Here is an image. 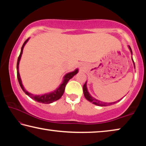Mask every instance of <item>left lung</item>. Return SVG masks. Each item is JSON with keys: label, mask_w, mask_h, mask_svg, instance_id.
I'll use <instances>...</instances> for the list:
<instances>
[{"label": "left lung", "mask_w": 146, "mask_h": 146, "mask_svg": "<svg viewBox=\"0 0 146 146\" xmlns=\"http://www.w3.org/2000/svg\"><path fill=\"white\" fill-rule=\"evenodd\" d=\"M128 48H129L131 54V55H133V53H132V50H131V47L129 46H128ZM132 57V56H131ZM132 58V61L133 62V65H134V68L135 69V62L134 61H133V57ZM83 92H84V95L85 98L87 99L89 102H92L93 104L95 105H97L98 106H111V105H113V104H115L119 102V101L121 100H118L117 101H115L114 102H102V101H100L98 99H96L95 98H94L93 97L91 96L90 93H89V91L88 90V88H87V81H86L85 84H84L83 86Z\"/></svg>", "instance_id": "obj_1"}]
</instances>
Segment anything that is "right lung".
<instances>
[{
  "instance_id": "1",
  "label": "right lung",
  "mask_w": 146,
  "mask_h": 146,
  "mask_svg": "<svg viewBox=\"0 0 146 146\" xmlns=\"http://www.w3.org/2000/svg\"><path fill=\"white\" fill-rule=\"evenodd\" d=\"M29 39V38H28L24 42L23 45L21 48V53H20V55L18 57V60H17V78H18L19 84H20V86H21L22 90H23L24 92L27 95L29 96V97L31 98H32L33 100H35L38 102L42 103V104H51L53 102H55V101H56L57 100L60 99L62 96V95L64 94V90H65L66 86L68 84V81L70 80L71 78H72L73 76L76 75V74L78 73V69H76V70H74L73 71H71V72L66 73V75L64 76L62 82L59 85L58 87L56 88L55 90L51 91V92L42 94V95H33V94L29 93V91H26V89L24 87L23 82H22L21 76H20L19 69V62H20V60H21L22 54H23V52L24 48V46H25L26 44L28 42Z\"/></svg>"
}]
</instances>
